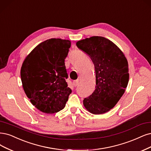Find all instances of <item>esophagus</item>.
<instances>
[{"mask_svg":"<svg viewBox=\"0 0 151 151\" xmlns=\"http://www.w3.org/2000/svg\"><path fill=\"white\" fill-rule=\"evenodd\" d=\"M78 84H79V81L77 80V81H73V85H74V86L76 87V86H77Z\"/></svg>","mask_w":151,"mask_h":151,"instance_id":"esophagus-1","label":"esophagus"}]
</instances>
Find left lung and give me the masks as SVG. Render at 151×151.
Instances as JSON below:
<instances>
[{
  "instance_id": "obj_1",
  "label": "left lung",
  "mask_w": 151,
  "mask_h": 151,
  "mask_svg": "<svg viewBox=\"0 0 151 151\" xmlns=\"http://www.w3.org/2000/svg\"><path fill=\"white\" fill-rule=\"evenodd\" d=\"M76 45L89 55L95 67L96 89L84 99V106L92 114L106 113L125 92L129 78L127 59L115 44L101 36L79 40Z\"/></svg>"
}]
</instances>
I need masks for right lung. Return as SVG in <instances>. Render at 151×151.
Instances as JSON below:
<instances>
[{"label":"right lung","instance_id":"1","mask_svg":"<svg viewBox=\"0 0 151 151\" xmlns=\"http://www.w3.org/2000/svg\"><path fill=\"white\" fill-rule=\"evenodd\" d=\"M71 42L50 39L44 41L26 57L20 77L25 94L41 112L54 114L62 110L72 90L66 79L65 59Z\"/></svg>","mask_w":151,"mask_h":151}]
</instances>
